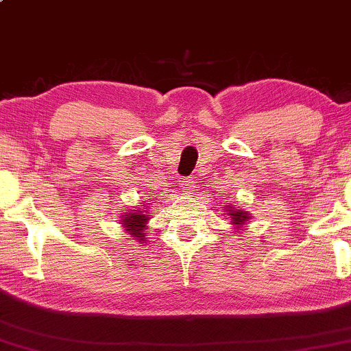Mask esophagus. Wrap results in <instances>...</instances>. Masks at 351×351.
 Instances as JSON below:
<instances>
[{"label": "esophagus", "instance_id": "34e87169", "mask_svg": "<svg viewBox=\"0 0 351 351\" xmlns=\"http://www.w3.org/2000/svg\"><path fill=\"white\" fill-rule=\"evenodd\" d=\"M181 186H182V192H186V193L195 192V190H193L195 189V181L190 180V178H182Z\"/></svg>", "mask_w": 351, "mask_h": 351}]
</instances>
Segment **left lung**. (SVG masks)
Returning <instances> with one entry per match:
<instances>
[{
    "label": "left lung",
    "instance_id": "8db88e82",
    "mask_svg": "<svg viewBox=\"0 0 351 351\" xmlns=\"http://www.w3.org/2000/svg\"><path fill=\"white\" fill-rule=\"evenodd\" d=\"M230 215H232L233 224H237V226L245 224V221L250 218V216H247L245 212H238V210H230Z\"/></svg>",
    "mask_w": 351,
    "mask_h": 351
}]
</instances>
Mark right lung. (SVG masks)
<instances>
[{
  "label": "right lung",
  "mask_w": 351,
  "mask_h": 351,
  "mask_svg": "<svg viewBox=\"0 0 351 351\" xmlns=\"http://www.w3.org/2000/svg\"><path fill=\"white\" fill-rule=\"evenodd\" d=\"M149 216H145L143 213L136 212V210H133L130 215H125L124 219H121L123 224L125 227V230L129 232V234L132 237H135L138 241H144V228H145V222H147Z\"/></svg>",
  "instance_id": "add662e5"
}]
</instances>
